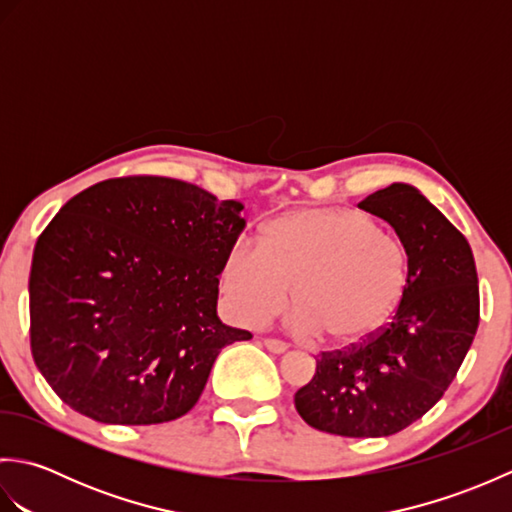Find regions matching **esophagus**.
<instances>
[{
	"label": "esophagus",
	"mask_w": 512,
	"mask_h": 512,
	"mask_svg": "<svg viewBox=\"0 0 512 512\" xmlns=\"http://www.w3.org/2000/svg\"><path fill=\"white\" fill-rule=\"evenodd\" d=\"M262 343L266 345V350L273 352V354H284L288 350V345L284 341H279V339H264Z\"/></svg>",
	"instance_id": "obj_1"
}]
</instances>
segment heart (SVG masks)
Wrapping results in <instances>:
<instances>
[{
	"label": "heart",
	"mask_w": 512,
	"mask_h": 512,
	"mask_svg": "<svg viewBox=\"0 0 512 512\" xmlns=\"http://www.w3.org/2000/svg\"><path fill=\"white\" fill-rule=\"evenodd\" d=\"M409 284L407 253L372 217L343 206L299 209L268 222L262 244L239 237L220 266L226 308L257 325L286 306L295 286V325L336 347L369 339Z\"/></svg>",
	"instance_id": "heart-1"
}]
</instances>
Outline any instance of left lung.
Segmentation results:
<instances>
[{"mask_svg":"<svg viewBox=\"0 0 512 512\" xmlns=\"http://www.w3.org/2000/svg\"><path fill=\"white\" fill-rule=\"evenodd\" d=\"M358 209L394 228L409 284L385 328L317 358L295 407L319 431L383 438L422 418L453 383L480 323V286L466 237L416 187L394 182Z\"/></svg>","mask_w":512,"mask_h":512,"instance_id":"left-lung-1","label":"left lung"}]
</instances>
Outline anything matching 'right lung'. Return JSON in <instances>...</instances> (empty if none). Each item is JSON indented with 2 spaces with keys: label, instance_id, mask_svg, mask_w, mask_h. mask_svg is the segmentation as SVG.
<instances>
[{
  "label": "right lung",
  "instance_id": "add662e5",
  "mask_svg": "<svg viewBox=\"0 0 512 512\" xmlns=\"http://www.w3.org/2000/svg\"><path fill=\"white\" fill-rule=\"evenodd\" d=\"M242 202L195 184L103 180L61 206L30 268V347L65 405L105 424L191 411L222 347L253 334L217 317Z\"/></svg>",
  "mask_w": 512,
  "mask_h": 512
}]
</instances>
